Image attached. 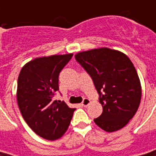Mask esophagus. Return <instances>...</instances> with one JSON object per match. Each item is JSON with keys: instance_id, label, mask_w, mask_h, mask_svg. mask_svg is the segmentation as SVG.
Instances as JSON below:
<instances>
[{"instance_id": "obj_1", "label": "esophagus", "mask_w": 156, "mask_h": 156, "mask_svg": "<svg viewBox=\"0 0 156 156\" xmlns=\"http://www.w3.org/2000/svg\"><path fill=\"white\" fill-rule=\"evenodd\" d=\"M82 106H84V107H87L88 105L90 104V100L87 99V98H85V99L82 101Z\"/></svg>"}]
</instances>
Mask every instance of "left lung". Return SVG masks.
Masks as SVG:
<instances>
[{
  "label": "left lung",
  "mask_w": 156,
  "mask_h": 156,
  "mask_svg": "<svg viewBox=\"0 0 156 156\" xmlns=\"http://www.w3.org/2000/svg\"><path fill=\"white\" fill-rule=\"evenodd\" d=\"M75 57L100 94L103 110L94 122L106 132L122 129L137 112L141 99V81L133 62L124 53L108 48L79 52Z\"/></svg>",
  "instance_id": "left-lung-1"
}]
</instances>
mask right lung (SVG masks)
Segmentation results:
<instances>
[{"label":"right lung","mask_w":156,"mask_h":156,"mask_svg":"<svg viewBox=\"0 0 156 156\" xmlns=\"http://www.w3.org/2000/svg\"><path fill=\"white\" fill-rule=\"evenodd\" d=\"M73 54L37 57L21 69L17 83V103L34 132L46 140H57L69 129L75 108L54 100L59 74Z\"/></svg>","instance_id":"1"}]
</instances>
